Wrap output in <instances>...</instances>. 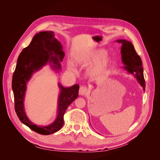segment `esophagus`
Returning a JSON list of instances; mask_svg holds the SVG:
<instances>
[{
  "label": "esophagus",
  "mask_w": 160,
  "mask_h": 160,
  "mask_svg": "<svg viewBox=\"0 0 160 160\" xmlns=\"http://www.w3.org/2000/svg\"><path fill=\"white\" fill-rule=\"evenodd\" d=\"M88 88L85 86H81L79 89V94L80 95H84L88 92Z\"/></svg>",
  "instance_id": "esophagus-1"
}]
</instances>
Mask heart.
Masks as SVG:
<instances>
[{
    "mask_svg": "<svg viewBox=\"0 0 160 160\" xmlns=\"http://www.w3.org/2000/svg\"><path fill=\"white\" fill-rule=\"evenodd\" d=\"M106 55V50L100 48L88 52H77L74 58L79 66L83 67L91 66L88 70V75L91 78H97L104 77L113 65L112 58ZM67 66L70 70L74 71L71 62H68Z\"/></svg>",
    "mask_w": 160,
    "mask_h": 160,
    "instance_id": "b5f03b06",
    "label": "heart"
}]
</instances>
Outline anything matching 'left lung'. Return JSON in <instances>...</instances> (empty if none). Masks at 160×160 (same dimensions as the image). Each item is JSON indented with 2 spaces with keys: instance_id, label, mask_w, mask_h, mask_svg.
I'll list each match as a JSON object with an SVG mask.
<instances>
[{
  "instance_id": "left-lung-1",
  "label": "left lung",
  "mask_w": 160,
  "mask_h": 160,
  "mask_svg": "<svg viewBox=\"0 0 160 160\" xmlns=\"http://www.w3.org/2000/svg\"><path fill=\"white\" fill-rule=\"evenodd\" d=\"M116 42L121 44V53L122 62L124 66L123 68L136 77L138 82L142 86L143 91L145 90V82L143 75V68L142 61L139 56L136 52L133 45L130 41L125 39H119Z\"/></svg>"
}]
</instances>
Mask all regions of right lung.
<instances>
[{
	"instance_id": "add662e5",
	"label": "right lung",
	"mask_w": 160,
	"mask_h": 160,
	"mask_svg": "<svg viewBox=\"0 0 160 160\" xmlns=\"http://www.w3.org/2000/svg\"><path fill=\"white\" fill-rule=\"evenodd\" d=\"M64 56L62 45L55 38L54 32H40L33 36L30 45L23 48L18 57L13 74L12 90L15 112L24 124L42 135H50L62 128L67 108L78 97L79 85L65 88L58 83L60 92L58 99L56 118L47 126H38L30 121L24 110V101L27 83L33 74L47 64L52 70L60 72L62 69L60 62Z\"/></svg>"
}]
</instances>
